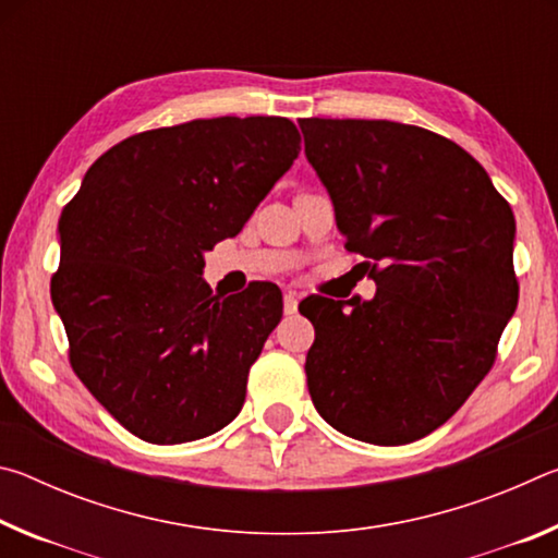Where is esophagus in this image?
Instances as JSON below:
<instances>
[{"label":"esophagus","mask_w":558,"mask_h":558,"mask_svg":"<svg viewBox=\"0 0 558 558\" xmlns=\"http://www.w3.org/2000/svg\"><path fill=\"white\" fill-rule=\"evenodd\" d=\"M298 302H300L298 292H295V290H288L286 298H282V307H286V315L298 313Z\"/></svg>","instance_id":"1"}]
</instances>
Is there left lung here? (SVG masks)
Here are the masks:
<instances>
[{
  "label": "left lung",
  "mask_w": 558,
  "mask_h": 558,
  "mask_svg": "<svg viewBox=\"0 0 558 558\" xmlns=\"http://www.w3.org/2000/svg\"><path fill=\"white\" fill-rule=\"evenodd\" d=\"M347 248L376 295L305 300L317 413L372 446L442 426L495 362L517 310L514 214L465 149L391 120H300ZM369 268V263H366Z\"/></svg>",
  "instance_id": "obj_1"
}]
</instances>
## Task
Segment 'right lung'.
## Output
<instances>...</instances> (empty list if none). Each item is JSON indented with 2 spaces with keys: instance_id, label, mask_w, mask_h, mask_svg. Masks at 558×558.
<instances>
[{
  "instance_id": "right-lung-1",
  "label": "right lung",
  "mask_w": 558,
  "mask_h": 558,
  "mask_svg": "<svg viewBox=\"0 0 558 558\" xmlns=\"http://www.w3.org/2000/svg\"><path fill=\"white\" fill-rule=\"evenodd\" d=\"M298 153L288 118L140 132L93 162L63 209L51 298L73 372L137 438L177 446L239 415L282 295L260 282L214 298L204 253L243 229Z\"/></svg>"
}]
</instances>
